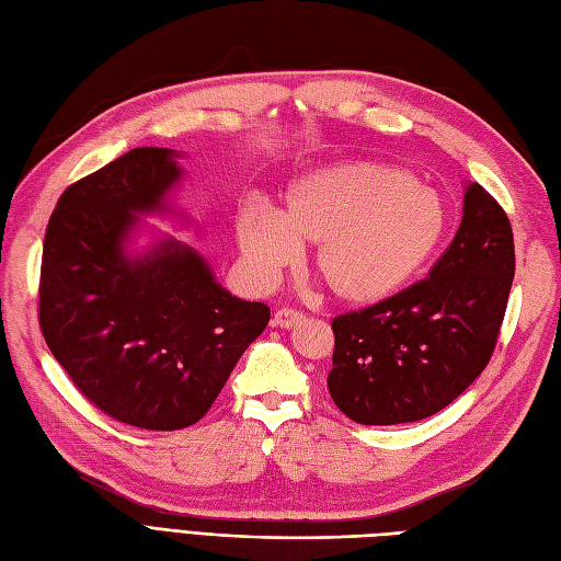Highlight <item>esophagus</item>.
<instances>
[{"mask_svg": "<svg viewBox=\"0 0 561 561\" xmlns=\"http://www.w3.org/2000/svg\"><path fill=\"white\" fill-rule=\"evenodd\" d=\"M304 320H307V316L295 311V309H278V311L274 313V325H278V328H283V330H293V328L301 325Z\"/></svg>", "mask_w": 561, "mask_h": 561, "instance_id": "obj_1", "label": "esophagus"}]
</instances>
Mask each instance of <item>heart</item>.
Here are the masks:
<instances>
[{
  "instance_id": "obj_1",
  "label": "heart",
  "mask_w": 561,
  "mask_h": 561,
  "mask_svg": "<svg viewBox=\"0 0 561 561\" xmlns=\"http://www.w3.org/2000/svg\"><path fill=\"white\" fill-rule=\"evenodd\" d=\"M447 229L445 203L412 173L375 161L313 168L285 194V215L245 206L236 239L254 278H276L318 245L316 276L346 307H375L414 280Z\"/></svg>"
}]
</instances>
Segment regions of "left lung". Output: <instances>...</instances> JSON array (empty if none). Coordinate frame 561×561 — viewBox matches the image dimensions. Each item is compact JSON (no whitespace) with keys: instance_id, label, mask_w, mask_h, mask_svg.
<instances>
[{"instance_id":"1","label":"left lung","mask_w":561,"mask_h":561,"mask_svg":"<svg viewBox=\"0 0 561 561\" xmlns=\"http://www.w3.org/2000/svg\"><path fill=\"white\" fill-rule=\"evenodd\" d=\"M515 278L507 215L470 182L451 245L419 280L375 307L332 320L328 388L363 426H393L445 410L494 353Z\"/></svg>"}]
</instances>
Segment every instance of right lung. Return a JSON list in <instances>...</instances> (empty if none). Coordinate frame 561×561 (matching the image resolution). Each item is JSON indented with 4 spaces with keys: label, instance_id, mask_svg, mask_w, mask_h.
I'll return each instance as SVG.
<instances>
[{
    "label": "right lung",
    "instance_id": "add662e5",
    "mask_svg": "<svg viewBox=\"0 0 561 561\" xmlns=\"http://www.w3.org/2000/svg\"><path fill=\"white\" fill-rule=\"evenodd\" d=\"M165 147L128 154L67 186L48 219L39 325L54 358L98 410L180 431L210 410L257 339L268 307L233 297L186 243L128 252L140 215H178L184 171Z\"/></svg>",
    "mask_w": 561,
    "mask_h": 561
}]
</instances>
